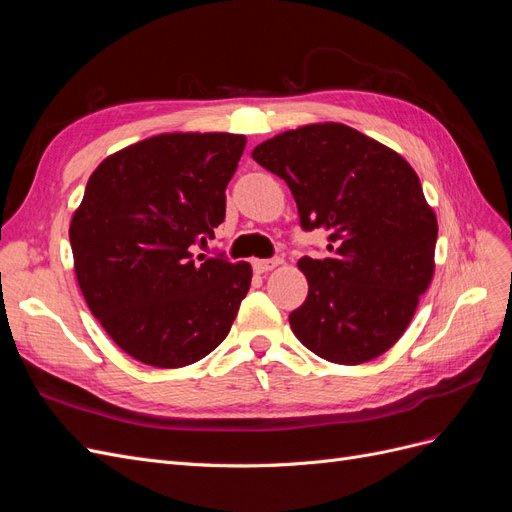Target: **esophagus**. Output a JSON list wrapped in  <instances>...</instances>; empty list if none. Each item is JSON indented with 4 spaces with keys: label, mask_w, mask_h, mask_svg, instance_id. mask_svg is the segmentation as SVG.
I'll return each mask as SVG.
<instances>
[{
    "label": "esophagus",
    "mask_w": 512,
    "mask_h": 512,
    "mask_svg": "<svg viewBox=\"0 0 512 512\" xmlns=\"http://www.w3.org/2000/svg\"><path fill=\"white\" fill-rule=\"evenodd\" d=\"M254 265V271L256 273H267V271H271V269H275V267H280L282 265V258H267V260H254L252 262Z\"/></svg>",
    "instance_id": "34e87169"
}]
</instances>
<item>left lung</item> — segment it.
I'll return each instance as SVG.
<instances>
[{"label":"left lung","mask_w":512,"mask_h":512,"mask_svg":"<svg viewBox=\"0 0 512 512\" xmlns=\"http://www.w3.org/2000/svg\"><path fill=\"white\" fill-rule=\"evenodd\" d=\"M252 158L286 181L303 230L329 256L299 260L307 299L288 316L299 342L339 365L367 363L404 335L433 277L438 220L414 168L344 123H309Z\"/></svg>","instance_id":"8db88e82"}]
</instances>
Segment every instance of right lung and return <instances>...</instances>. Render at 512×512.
Returning a JSON list of instances; mask_svg holds the SVG:
<instances>
[{
    "instance_id": "1",
    "label": "right lung",
    "mask_w": 512,
    "mask_h": 512,
    "mask_svg": "<svg viewBox=\"0 0 512 512\" xmlns=\"http://www.w3.org/2000/svg\"><path fill=\"white\" fill-rule=\"evenodd\" d=\"M245 136L173 132L108 156L70 222L74 273L104 331L132 359L175 369L228 335L250 262L194 254L224 222Z\"/></svg>"
}]
</instances>
